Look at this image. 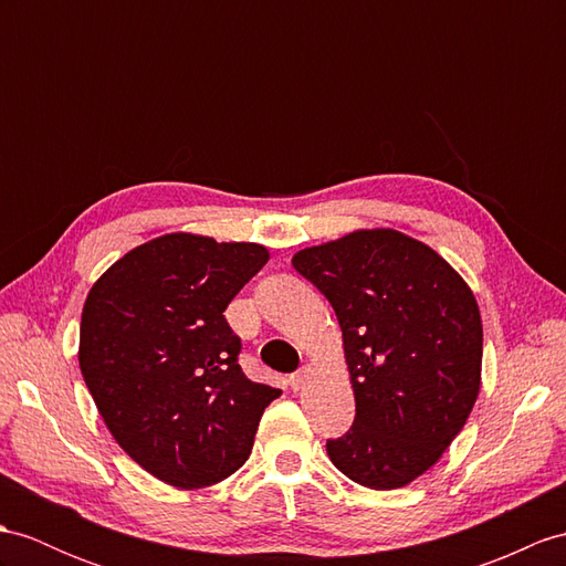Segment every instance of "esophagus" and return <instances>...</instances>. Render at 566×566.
I'll list each match as a JSON object with an SVG mask.
<instances>
[{
    "label": "esophagus",
    "instance_id": "obj_1",
    "mask_svg": "<svg viewBox=\"0 0 566 566\" xmlns=\"http://www.w3.org/2000/svg\"><path fill=\"white\" fill-rule=\"evenodd\" d=\"M310 375H312V369H310V367H302L300 371H295V375L291 377V389H293V391H300V389L305 387V384H307Z\"/></svg>",
    "mask_w": 566,
    "mask_h": 566
}]
</instances>
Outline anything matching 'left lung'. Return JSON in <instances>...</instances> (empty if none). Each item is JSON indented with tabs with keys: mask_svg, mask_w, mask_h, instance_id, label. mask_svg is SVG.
<instances>
[{
	"mask_svg": "<svg viewBox=\"0 0 566 566\" xmlns=\"http://www.w3.org/2000/svg\"><path fill=\"white\" fill-rule=\"evenodd\" d=\"M293 266L334 307L355 394L328 459L371 490H396L442 459L478 401L482 319L461 273L394 228L305 247Z\"/></svg>",
	"mask_w": 566,
	"mask_h": 566,
	"instance_id": "obj_1",
	"label": "left lung"
}]
</instances>
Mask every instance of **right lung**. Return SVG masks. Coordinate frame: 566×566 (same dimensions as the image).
<instances>
[{
    "label": "right lung",
    "mask_w": 566,
    "mask_h": 566,
    "mask_svg": "<svg viewBox=\"0 0 566 566\" xmlns=\"http://www.w3.org/2000/svg\"><path fill=\"white\" fill-rule=\"evenodd\" d=\"M266 261L264 244L168 232L117 259L88 291L81 375L115 442L172 488L235 473L281 396L242 375L240 338L223 316Z\"/></svg>",
    "instance_id": "obj_1"
}]
</instances>
